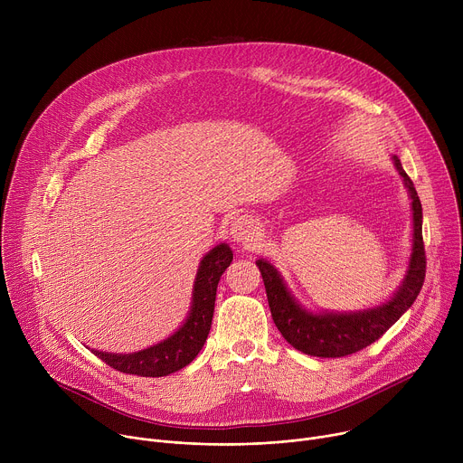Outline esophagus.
<instances>
[{"mask_svg": "<svg viewBox=\"0 0 463 463\" xmlns=\"http://www.w3.org/2000/svg\"><path fill=\"white\" fill-rule=\"evenodd\" d=\"M256 234V225L249 216H238L232 223H231V236L234 238V241L247 245L254 240Z\"/></svg>", "mask_w": 463, "mask_h": 463, "instance_id": "esophagus-1", "label": "esophagus"}]
</instances>
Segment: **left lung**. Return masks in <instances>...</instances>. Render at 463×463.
<instances>
[{
    "label": "left lung",
    "instance_id": "8db88e82",
    "mask_svg": "<svg viewBox=\"0 0 463 463\" xmlns=\"http://www.w3.org/2000/svg\"><path fill=\"white\" fill-rule=\"evenodd\" d=\"M393 165L409 188L412 200V218H414V243L411 254V266L403 286L386 304L364 309L359 313H322L315 315L302 309L295 298L286 289L279 271L269 261L258 260L256 266L261 273L263 286H266L269 307L277 327L282 337L298 352L315 357H345L352 355L379 337L386 329L400 320V317L414 304L423 282H425V245L421 232V202L414 188L412 179L403 170L398 156H393Z\"/></svg>",
    "mask_w": 463,
    "mask_h": 463
}]
</instances>
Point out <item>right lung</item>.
Returning <instances> with one entry per match:
<instances>
[{"instance_id": "1", "label": "right lung", "mask_w": 463, "mask_h": 463, "mask_svg": "<svg viewBox=\"0 0 463 463\" xmlns=\"http://www.w3.org/2000/svg\"><path fill=\"white\" fill-rule=\"evenodd\" d=\"M231 261L232 250L229 245L222 243L209 250V254L202 260L200 271H197L195 277L190 315L186 322L166 341L143 352L128 355L106 354L97 350L91 352L108 366L122 373L141 377H163L184 368L200 354L209 337L218 282L225 269L231 266Z\"/></svg>"}]
</instances>
